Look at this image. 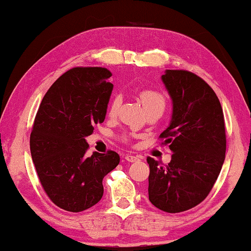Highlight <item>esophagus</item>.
<instances>
[{
  "label": "esophagus",
  "instance_id": "esophagus-1",
  "mask_svg": "<svg viewBox=\"0 0 251 251\" xmlns=\"http://www.w3.org/2000/svg\"><path fill=\"white\" fill-rule=\"evenodd\" d=\"M125 160L128 161V162H138V161H140V157L134 156V155H131V154H126Z\"/></svg>",
  "mask_w": 251,
  "mask_h": 251
}]
</instances>
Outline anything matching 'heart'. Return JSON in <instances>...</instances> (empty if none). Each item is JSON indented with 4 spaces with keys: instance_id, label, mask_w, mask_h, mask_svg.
<instances>
[{
    "instance_id": "obj_1",
    "label": "heart",
    "mask_w": 251,
    "mask_h": 251,
    "mask_svg": "<svg viewBox=\"0 0 251 251\" xmlns=\"http://www.w3.org/2000/svg\"><path fill=\"white\" fill-rule=\"evenodd\" d=\"M139 100L144 106V109L147 112H156L157 115L161 116L164 109L167 107L168 98L162 91L156 90V89H142L138 94ZM120 104V96H115L111 100L109 104V112L110 116H115L118 111Z\"/></svg>"
}]
</instances>
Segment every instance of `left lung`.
<instances>
[{
	"instance_id": "left-lung-1",
	"label": "left lung",
	"mask_w": 251,
	"mask_h": 251,
	"mask_svg": "<svg viewBox=\"0 0 251 251\" xmlns=\"http://www.w3.org/2000/svg\"><path fill=\"white\" fill-rule=\"evenodd\" d=\"M162 81L173 100L162 145L173 151L162 166L148 157V196L155 207L178 213L195 207L213 188L226 154L225 119L219 98L201 77L167 69Z\"/></svg>"
}]
</instances>
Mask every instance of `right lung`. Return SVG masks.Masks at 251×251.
Returning a JSON list of instances; mask_svg holds the SVG:
<instances>
[{"instance_id":"add662e5","label":"right lung","mask_w":251,"mask_h":251,"mask_svg":"<svg viewBox=\"0 0 251 251\" xmlns=\"http://www.w3.org/2000/svg\"><path fill=\"white\" fill-rule=\"evenodd\" d=\"M111 76L102 67L69 69L50 85L34 118L31 156L46 195L65 211L76 213L97 204L104 176L119 164L113 151L85 155V138L105 119Z\"/></svg>"}]
</instances>
